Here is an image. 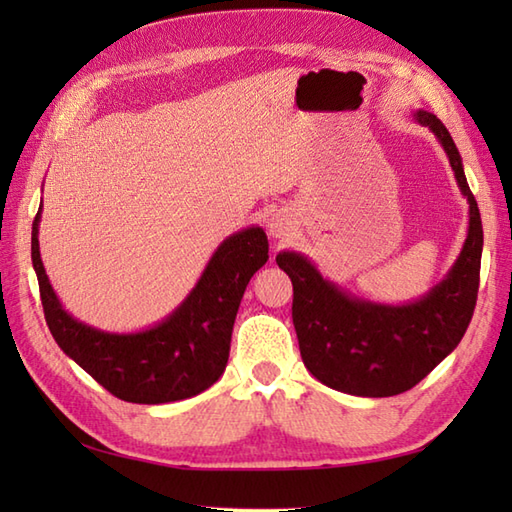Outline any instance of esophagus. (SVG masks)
Instances as JSON below:
<instances>
[{
	"mask_svg": "<svg viewBox=\"0 0 512 512\" xmlns=\"http://www.w3.org/2000/svg\"><path fill=\"white\" fill-rule=\"evenodd\" d=\"M295 231H297L295 220H292L288 213H275L268 220V235L273 239H279V242L290 239L292 235H295Z\"/></svg>",
	"mask_w": 512,
	"mask_h": 512,
	"instance_id": "1",
	"label": "esophagus"
}]
</instances>
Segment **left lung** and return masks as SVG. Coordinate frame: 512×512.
<instances>
[{"mask_svg": "<svg viewBox=\"0 0 512 512\" xmlns=\"http://www.w3.org/2000/svg\"><path fill=\"white\" fill-rule=\"evenodd\" d=\"M413 116L438 138L469 202V233L440 284L416 301L389 306L345 292L306 255L295 250L277 255L279 268L292 281V323L303 365L343 394L387 398L418 385L458 347L475 310L484 246L480 209L449 129L431 112L418 110Z\"/></svg>", "mask_w": 512, "mask_h": 512, "instance_id": "obj_1", "label": "left lung"}]
</instances>
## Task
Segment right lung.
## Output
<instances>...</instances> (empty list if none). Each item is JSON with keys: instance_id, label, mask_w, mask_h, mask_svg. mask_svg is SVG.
Here are the masks:
<instances>
[{"instance_id": "right-lung-1", "label": "right lung", "mask_w": 512, "mask_h": 512, "mask_svg": "<svg viewBox=\"0 0 512 512\" xmlns=\"http://www.w3.org/2000/svg\"><path fill=\"white\" fill-rule=\"evenodd\" d=\"M41 206L32 222V266L54 341L110 394L138 405L176 402L209 389L224 374L239 301L268 262L264 228L248 226L217 246L198 284L167 319L118 334L74 319L52 290L39 253Z\"/></svg>"}]
</instances>
